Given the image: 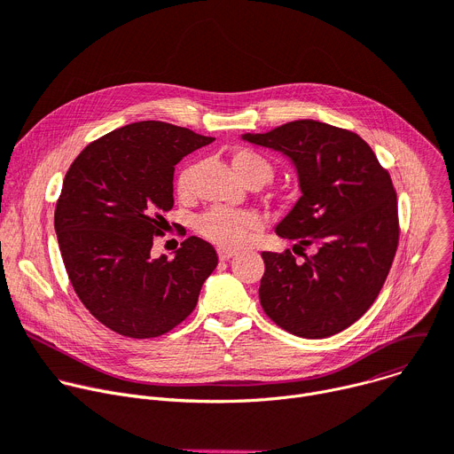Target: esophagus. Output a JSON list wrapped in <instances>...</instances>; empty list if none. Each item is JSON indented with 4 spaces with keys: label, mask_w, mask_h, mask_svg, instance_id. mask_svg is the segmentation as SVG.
I'll list each match as a JSON object with an SVG mask.
<instances>
[{
    "label": "esophagus",
    "mask_w": 454,
    "mask_h": 454,
    "mask_svg": "<svg viewBox=\"0 0 454 454\" xmlns=\"http://www.w3.org/2000/svg\"><path fill=\"white\" fill-rule=\"evenodd\" d=\"M233 255H235V252H233V250L219 248V259H221V261H228V259H231Z\"/></svg>",
    "instance_id": "34e87169"
}]
</instances>
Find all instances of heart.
Wrapping results in <instances>:
<instances>
[{"label":"heart","instance_id":"b5f03b06","mask_svg":"<svg viewBox=\"0 0 454 454\" xmlns=\"http://www.w3.org/2000/svg\"><path fill=\"white\" fill-rule=\"evenodd\" d=\"M231 167L239 179L242 183L259 181L261 184H266L273 179L275 167L273 162L264 157L262 153L250 150V148H237L231 153ZM197 167L195 164H188L184 167L176 181L179 195H190L193 190V179H195ZM262 221L257 214L248 210H230V208H212L206 214H202L195 228L197 231L208 240L224 246V248H233V246L242 244L248 235L261 228Z\"/></svg>","mask_w":454,"mask_h":454}]
</instances>
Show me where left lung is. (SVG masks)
<instances>
[{
	"label": "left lung",
	"instance_id": "obj_1",
	"mask_svg": "<svg viewBox=\"0 0 454 454\" xmlns=\"http://www.w3.org/2000/svg\"><path fill=\"white\" fill-rule=\"evenodd\" d=\"M295 164L301 199L275 228L297 239L294 254L262 252L259 297L264 313L302 339H325L356 322L373 304L398 248V204L389 172L355 132L313 119L266 134H244Z\"/></svg>",
	"mask_w": 454,
	"mask_h": 454
}]
</instances>
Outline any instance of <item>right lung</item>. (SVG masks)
Returning <instances> with one entry per match:
<instances>
[{
	"label": "right lung",
	"mask_w": 454,
	"mask_h": 454,
	"mask_svg": "<svg viewBox=\"0 0 454 454\" xmlns=\"http://www.w3.org/2000/svg\"><path fill=\"white\" fill-rule=\"evenodd\" d=\"M212 141L170 122H132L92 141L65 176L54 214L65 270L83 306L122 337L172 332L217 268L199 237L172 259L150 257L174 206L176 164Z\"/></svg>",
	"instance_id": "1"
}]
</instances>
